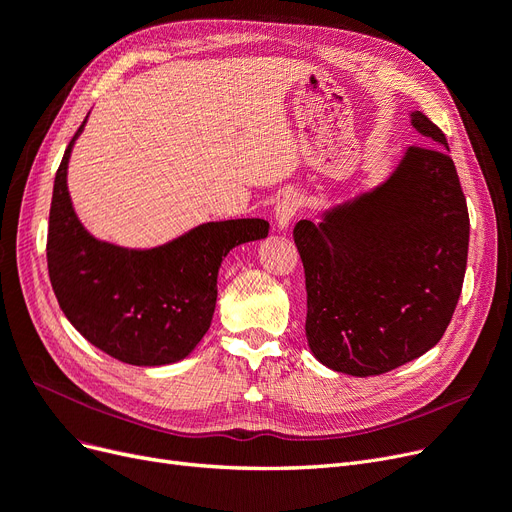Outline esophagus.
<instances>
[{
  "instance_id": "34e87169",
  "label": "esophagus",
  "mask_w": 512,
  "mask_h": 512,
  "mask_svg": "<svg viewBox=\"0 0 512 512\" xmlns=\"http://www.w3.org/2000/svg\"><path fill=\"white\" fill-rule=\"evenodd\" d=\"M299 206H301V198L297 194H285L276 202L274 217H276V223H278L280 230H287L289 223L297 215Z\"/></svg>"
}]
</instances>
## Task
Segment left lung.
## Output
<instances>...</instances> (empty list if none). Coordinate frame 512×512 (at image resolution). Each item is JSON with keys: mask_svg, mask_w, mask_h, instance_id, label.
Here are the masks:
<instances>
[{"mask_svg": "<svg viewBox=\"0 0 512 512\" xmlns=\"http://www.w3.org/2000/svg\"><path fill=\"white\" fill-rule=\"evenodd\" d=\"M394 173L293 238L304 263L312 354L333 371L382 375L439 344L458 306L468 208L443 130L422 111Z\"/></svg>", "mask_w": 512, "mask_h": 512, "instance_id": "left-lung-1", "label": "left lung"}]
</instances>
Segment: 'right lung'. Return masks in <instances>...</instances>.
Here are the masks:
<instances>
[{
    "label": "right lung",
    "instance_id": "obj_1",
    "mask_svg": "<svg viewBox=\"0 0 512 512\" xmlns=\"http://www.w3.org/2000/svg\"><path fill=\"white\" fill-rule=\"evenodd\" d=\"M84 124L54 177L46 244L54 295L69 323L105 354L137 367L177 363L211 327L223 257L238 244L266 238L270 223H202L147 251L97 240L67 192V164Z\"/></svg>",
    "mask_w": 512,
    "mask_h": 512
}]
</instances>
